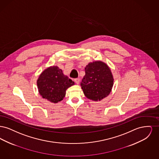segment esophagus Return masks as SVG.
I'll use <instances>...</instances> for the list:
<instances>
[{
    "label": "esophagus",
    "mask_w": 159,
    "mask_h": 159,
    "mask_svg": "<svg viewBox=\"0 0 159 159\" xmlns=\"http://www.w3.org/2000/svg\"><path fill=\"white\" fill-rule=\"evenodd\" d=\"M75 82H76V84H79V83H80V79H76L75 80Z\"/></svg>",
    "instance_id": "1"
}]
</instances>
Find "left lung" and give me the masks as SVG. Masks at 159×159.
<instances>
[{
    "instance_id": "obj_1",
    "label": "left lung",
    "mask_w": 159,
    "mask_h": 159,
    "mask_svg": "<svg viewBox=\"0 0 159 159\" xmlns=\"http://www.w3.org/2000/svg\"><path fill=\"white\" fill-rule=\"evenodd\" d=\"M84 71L80 86L86 97L100 101L108 96L113 86L114 78L108 65L101 61H95L89 62Z\"/></svg>"
}]
</instances>
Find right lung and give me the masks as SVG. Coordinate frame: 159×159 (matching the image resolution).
Returning <instances> with one entry per match:
<instances>
[{"label": "right lung", "instance_id": "add662e5", "mask_svg": "<svg viewBox=\"0 0 159 159\" xmlns=\"http://www.w3.org/2000/svg\"><path fill=\"white\" fill-rule=\"evenodd\" d=\"M75 84L57 66L45 69L37 80L40 95L54 104L61 101L66 96V90Z\"/></svg>", "mask_w": 159, "mask_h": 159}]
</instances>
